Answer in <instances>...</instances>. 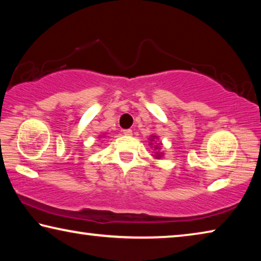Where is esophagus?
<instances>
[{
  "label": "esophagus",
  "mask_w": 261,
  "mask_h": 261,
  "mask_svg": "<svg viewBox=\"0 0 261 261\" xmlns=\"http://www.w3.org/2000/svg\"><path fill=\"white\" fill-rule=\"evenodd\" d=\"M123 134H124L125 136H131V135H132V130H131V129L123 130Z\"/></svg>",
  "instance_id": "34e87169"
}]
</instances>
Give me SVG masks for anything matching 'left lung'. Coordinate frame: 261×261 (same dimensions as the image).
Masks as SVG:
<instances>
[{
    "label": "left lung",
    "mask_w": 261,
    "mask_h": 261,
    "mask_svg": "<svg viewBox=\"0 0 261 261\" xmlns=\"http://www.w3.org/2000/svg\"><path fill=\"white\" fill-rule=\"evenodd\" d=\"M155 139H159L158 138V136H154V135H152L151 137H149V145H152V147L154 146V149H155V154H154V155H153V158L154 159H158V160H159V159H161L162 158V155H163V153L162 152H160V146H161V143H159V144H155V145H153V143H154V141H155Z\"/></svg>",
    "instance_id": "obj_1"
}]
</instances>
